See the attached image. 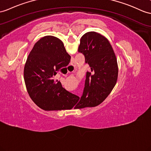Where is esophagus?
Listing matches in <instances>:
<instances>
[{
  "label": "esophagus",
  "instance_id": "obj_1",
  "mask_svg": "<svg viewBox=\"0 0 151 151\" xmlns=\"http://www.w3.org/2000/svg\"><path fill=\"white\" fill-rule=\"evenodd\" d=\"M69 67H72L73 69V70H75V68H74V67H73V65H70V66H69ZM72 70V71H73ZM68 72H70V71H68Z\"/></svg>",
  "mask_w": 151,
  "mask_h": 151
}]
</instances>
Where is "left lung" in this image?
<instances>
[{"mask_svg": "<svg viewBox=\"0 0 151 151\" xmlns=\"http://www.w3.org/2000/svg\"><path fill=\"white\" fill-rule=\"evenodd\" d=\"M78 52L84 56L90 71L86 72L83 94L78 97L74 109L95 107L107 98L116 83V58L108 40L93 31L82 36Z\"/></svg>", "mask_w": 151, "mask_h": 151, "instance_id": "obj_1", "label": "left lung"}]
</instances>
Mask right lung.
<instances>
[{"instance_id":"obj_1","label":"right lung","mask_w":151,"mask_h":151,"mask_svg":"<svg viewBox=\"0 0 151 151\" xmlns=\"http://www.w3.org/2000/svg\"><path fill=\"white\" fill-rule=\"evenodd\" d=\"M70 62L63 43L52 36L36 42L29 53L24 70L29 95L39 108L45 111L71 109L77 96L66 90L54 77Z\"/></svg>"}]
</instances>
